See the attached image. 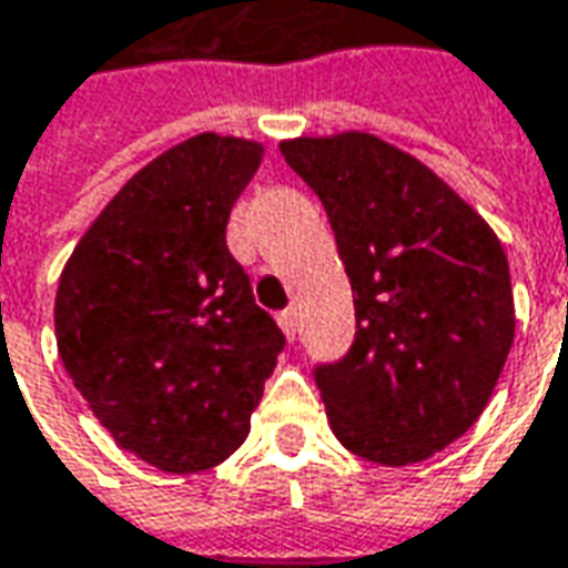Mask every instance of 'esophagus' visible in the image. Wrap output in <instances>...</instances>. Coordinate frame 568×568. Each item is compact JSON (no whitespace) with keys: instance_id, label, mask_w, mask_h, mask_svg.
Returning <instances> with one entry per match:
<instances>
[{"instance_id":"1","label":"esophagus","mask_w":568,"mask_h":568,"mask_svg":"<svg viewBox=\"0 0 568 568\" xmlns=\"http://www.w3.org/2000/svg\"><path fill=\"white\" fill-rule=\"evenodd\" d=\"M276 321H280V326H283L285 339H295V329H298V311H295V307H285Z\"/></svg>"}]
</instances>
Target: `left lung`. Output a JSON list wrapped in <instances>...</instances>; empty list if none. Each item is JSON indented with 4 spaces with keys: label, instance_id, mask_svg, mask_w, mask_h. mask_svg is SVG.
I'll return each instance as SVG.
<instances>
[{
    "label": "left lung",
    "instance_id": "obj_1",
    "mask_svg": "<svg viewBox=\"0 0 568 568\" xmlns=\"http://www.w3.org/2000/svg\"><path fill=\"white\" fill-rule=\"evenodd\" d=\"M280 150L321 197L355 295V343L314 374L329 427L377 465L430 459L480 418L513 348L497 232L377 134L292 138Z\"/></svg>",
    "mask_w": 568,
    "mask_h": 568
}]
</instances>
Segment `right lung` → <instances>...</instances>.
I'll return each instance as SVG.
<instances>
[{"mask_svg": "<svg viewBox=\"0 0 568 568\" xmlns=\"http://www.w3.org/2000/svg\"><path fill=\"white\" fill-rule=\"evenodd\" d=\"M264 144L204 131L134 172L71 251L55 345L115 446L160 471L225 462L283 352L225 247Z\"/></svg>", "mask_w": 568, "mask_h": 568, "instance_id": "add662e5", "label": "right lung"}]
</instances>
